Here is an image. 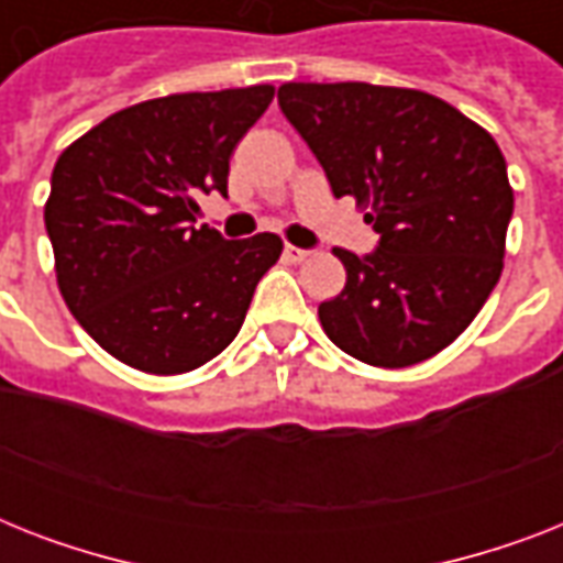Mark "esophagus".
Instances as JSON below:
<instances>
[{
  "instance_id": "34e87169",
  "label": "esophagus",
  "mask_w": 563,
  "mask_h": 563,
  "mask_svg": "<svg viewBox=\"0 0 563 563\" xmlns=\"http://www.w3.org/2000/svg\"><path fill=\"white\" fill-rule=\"evenodd\" d=\"M283 256H286L289 263H303V260L309 256V251L307 247H298V245H286L283 247Z\"/></svg>"
}]
</instances>
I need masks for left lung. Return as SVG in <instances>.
<instances>
[{"instance_id":"1","label":"left lung","mask_w":563,"mask_h":563,"mask_svg":"<svg viewBox=\"0 0 563 563\" xmlns=\"http://www.w3.org/2000/svg\"><path fill=\"white\" fill-rule=\"evenodd\" d=\"M277 101L335 198L365 203L379 236L371 254L333 251L347 283L318 307L330 342L376 368L444 351L503 274L515 192L494 136L402 87L291 81Z\"/></svg>"}]
</instances>
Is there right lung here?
Wrapping results in <instances>:
<instances>
[{"label": "right lung", "mask_w": 563, "mask_h": 563, "mask_svg": "<svg viewBox=\"0 0 563 563\" xmlns=\"http://www.w3.org/2000/svg\"><path fill=\"white\" fill-rule=\"evenodd\" d=\"M272 99L256 84L140 101L57 157L46 201L57 286L119 362L184 374L236 339L283 242L198 228L195 198L228 195L230 154Z\"/></svg>", "instance_id": "1"}]
</instances>
